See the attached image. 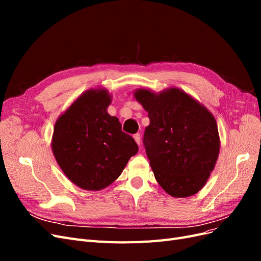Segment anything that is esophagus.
I'll use <instances>...</instances> for the list:
<instances>
[{"label": "esophagus", "instance_id": "obj_1", "mask_svg": "<svg viewBox=\"0 0 261 261\" xmlns=\"http://www.w3.org/2000/svg\"><path fill=\"white\" fill-rule=\"evenodd\" d=\"M134 139H135L136 144L139 146L140 145V135H139V134H136V135H134Z\"/></svg>", "mask_w": 261, "mask_h": 261}]
</instances>
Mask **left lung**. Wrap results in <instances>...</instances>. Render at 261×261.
Returning a JSON list of instances; mask_svg holds the SVG:
<instances>
[{"label": "left lung", "mask_w": 261, "mask_h": 261, "mask_svg": "<svg viewBox=\"0 0 261 261\" xmlns=\"http://www.w3.org/2000/svg\"><path fill=\"white\" fill-rule=\"evenodd\" d=\"M134 97L148 112L144 145L154 177L175 198L198 193L216 167L220 137L215 116L198 100L176 87Z\"/></svg>", "instance_id": "1"}]
</instances>
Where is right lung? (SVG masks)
<instances>
[{"mask_svg": "<svg viewBox=\"0 0 261 261\" xmlns=\"http://www.w3.org/2000/svg\"><path fill=\"white\" fill-rule=\"evenodd\" d=\"M112 94L105 88L86 90L59 117L51 148L67 178L85 191H101L122 174L138 151L134 138L108 113Z\"/></svg>", "mask_w": 261, "mask_h": 261, "instance_id": "1", "label": "right lung"}]
</instances>
